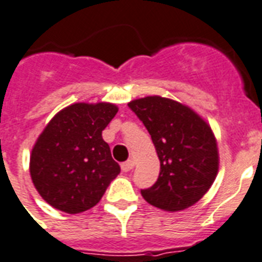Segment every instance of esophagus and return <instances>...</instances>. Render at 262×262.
Wrapping results in <instances>:
<instances>
[{"label": "esophagus", "mask_w": 262, "mask_h": 262, "mask_svg": "<svg viewBox=\"0 0 262 262\" xmlns=\"http://www.w3.org/2000/svg\"><path fill=\"white\" fill-rule=\"evenodd\" d=\"M133 167H135V161L133 160H127L121 164V169H122L124 172H129Z\"/></svg>", "instance_id": "esophagus-1"}]
</instances>
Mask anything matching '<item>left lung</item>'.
I'll return each mask as SVG.
<instances>
[{
	"mask_svg": "<svg viewBox=\"0 0 262 262\" xmlns=\"http://www.w3.org/2000/svg\"><path fill=\"white\" fill-rule=\"evenodd\" d=\"M127 106L149 132L160 160L159 178L141 190L142 198L165 211L195 205L218 172V148L210 126L190 107L167 98H141Z\"/></svg>",
	"mask_w": 262,
	"mask_h": 262,
	"instance_id": "left-lung-1",
	"label": "left lung"
}]
</instances>
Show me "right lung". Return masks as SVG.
<instances>
[{"label": "right lung", "instance_id": "right-lung-1", "mask_svg": "<svg viewBox=\"0 0 262 262\" xmlns=\"http://www.w3.org/2000/svg\"><path fill=\"white\" fill-rule=\"evenodd\" d=\"M118 109L75 103L50 121L32 149V182L52 207L78 214L94 207L120 173L102 130Z\"/></svg>", "mask_w": 262, "mask_h": 262}]
</instances>
